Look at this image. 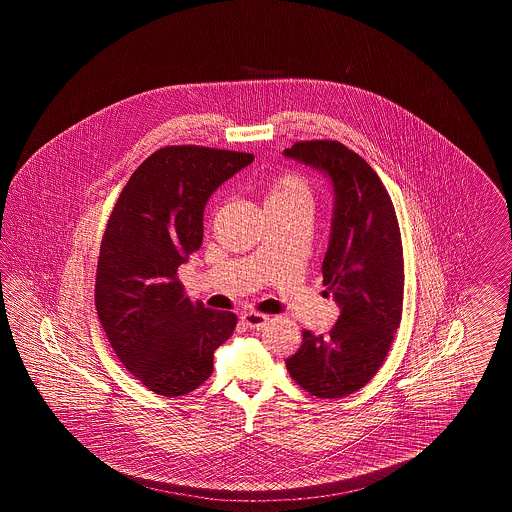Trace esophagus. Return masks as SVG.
Returning a JSON list of instances; mask_svg holds the SVG:
<instances>
[{"mask_svg": "<svg viewBox=\"0 0 512 512\" xmlns=\"http://www.w3.org/2000/svg\"><path fill=\"white\" fill-rule=\"evenodd\" d=\"M267 322V315H259V313H244L242 315V324L249 330H261Z\"/></svg>", "mask_w": 512, "mask_h": 512, "instance_id": "1", "label": "esophagus"}]
</instances>
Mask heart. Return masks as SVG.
<instances>
[{
    "label": "heart",
    "mask_w": 512,
    "mask_h": 512,
    "mask_svg": "<svg viewBox=\"0 0 512 512\" xmlns=\"http://www.w3.org/2000/svg\"><path fill=\"white\" fill-rule=\"evenodd\" d=\"M313 188L299 174H282L268 184L267 207H290V205H307L313 209Z\"/></svg>",
    "instance_id": "1"
}]
</instances>
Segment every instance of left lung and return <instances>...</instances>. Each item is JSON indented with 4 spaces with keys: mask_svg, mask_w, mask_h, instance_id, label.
I'll return each mask as SVG.
<instances>
[{
    "mask_svg": "<svg viewBox=\"0 0 512 512\" xmlns=\"http://www.w3.org/2000/svg\"><path fill=\"white\" fill-rule=\"evenodd\" d=\"M284 157L322 172L334 192L324 286L340 307L328 334L303 332L286 366L293 380L322 399L361 390L390 351L403 311V245L382 180L340 142H297Z\"/></svg>",
    "mask_w": 512,
    "mask_h": 512,
    "instance_id": "obj_1",
    "label": "left lung"
}]
</instances>
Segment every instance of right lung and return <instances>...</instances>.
Returning a JSON list of instances; mask_svg holds the SVG:
<instances>
[{
    "instance_id": "add662e5",
    "label": "right lung",
    "mask_w": 512,
    "mask_h": 512,
    "mask_svg": "<svg viewBox=\"0 0 512 512\" xmlns=\"http://www.w3.org/2000/svg\"><path fill=\"white\" fill-rule=\"evenodd\" d=\"M251 153L199 146L155 151L109 217L96 272V309L124 368L147 390L186 395L213 372L238 318L192 303L176 270L203 244V211Z\"/></svg>"
}]
</instances>
